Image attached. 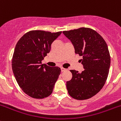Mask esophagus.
Wrapping results in <instances>:
<instances>
[{
  "label": "esophagus",
  "instance_id": "1",
  "mask_svg": "<svg viewBox=\"0 0 121 121\" xmlns=\"http://www.w3.org/2000/svg\"><path fill=\"white\" fill-rule=\"evenodd\" d=\"M61 72H63V71H65L66 70V69L64 68H61Z\"/></svg>",
  "mask_w": 121,
  "mask_h": 121
}]
</instances>
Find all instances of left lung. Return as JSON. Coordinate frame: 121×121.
<instances>
[{
	"label": "left lung",
	"mask_w": 121,
	"mask_h": 121,
	"mask_svg": "<svg viewBox=\"0 0 121 121\" xmlns=\"http://www.w3.org/2000/svg\"><path fill=\"white\" fill-rule=\"evenodd\" d=\"M63 33L71 41L75 53L82 57L80 61L84 68L81 73L70 70L73 77L66 83L68 94L78 100L91 98L102 88L108 77L111 63L108 46L102 36L90 28Z\"/></svg>",
	"instance_id": "left-lung-1"
}]
</instances>
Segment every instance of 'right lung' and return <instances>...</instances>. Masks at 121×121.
Here are the masks:
<instances>
[{"mask_svg":"<svg viewBox=\"0 0 121 121\" xmlns=\"http://www.w3.org/2000/svg\"><path fill=\"white\" fill-rule=\"evenodd\" d=\"M61 34L32 30L24 34L16 45L12 61L13 74L23 92L32 98L42 99L53 92L61 69L42 64L41 61Z\"/></svg>","mask_w":121,"mask_h":121,"instance_id":"1","label":"right lung"}]
</instances>
